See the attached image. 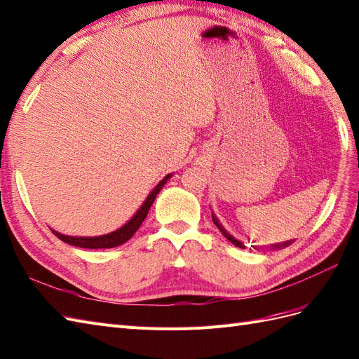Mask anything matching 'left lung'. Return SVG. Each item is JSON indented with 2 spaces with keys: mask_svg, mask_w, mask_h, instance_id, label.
<instances>
[{
  "mask_svg": "<svg viewBox=\"0 0 359 359\" xmlns=\"http://www.w3.org/2000/svg\"><path fill=\"white\" fill-rule=\"evenodd\" d=\"M212 221H214V224L219 229V231L222 233V234H224V236L234 245V246H238V248H245V246L242 245V242H239V241H236V239H234L233 236H230V234L224 230V229H222V226L219 224V222H218V219L215 218V215L212 214ZM292 242L291 241H288V242H283V243H278V245H273V250H278V248H285V246H288V245H291Z\"/></svg>",
  "mask_w": 359,
  "mask_h": 359,
  "instance_id": "obj_1",
  "label": "left lung"
}]
</instances>
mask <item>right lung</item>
Returning a JSON list of instances; mask_svg holds the SVG:
<instances>
[{"label":"right lung","instance_id":"obj_1","mask_svg":"<svg viewBox=\"0 0 359 359\" xmlns=\"http://www.w3.org/2000/svg\"><path fill=\"white\" fill-rule=\"evenodd\" d=\"M172 175L169 174L162 181H160L156 185V189L150 193V196L147 197L144 205L138 209V212L132 217V219L129 222H126V224L123 226L121 229H118V230H116L113 233H108V234H104V236H96V238H74V236H65V234H60V233H57L55 230H52V231H53L55 236H57L60 241H64V242H67V243H69L72 246H79V248H89V250L114 248V246H118L121 243L128 242L133 236L135 231H137L141 227L142 221L145 219L148 211H150V208H151V205H153V202L156 199L157 193L162 190V187H163V185L166 184V181Z\"/></svg>","mask_w":359,"mask_h":359}]
</instances>
